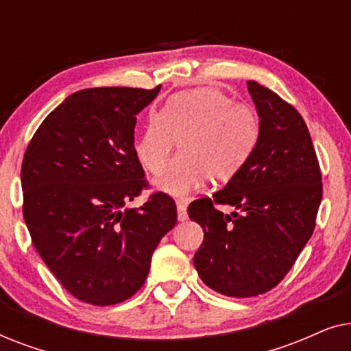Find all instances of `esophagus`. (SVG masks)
Masks as SVG:
<instances>
[{
	"instance_id": "obj_1",
	"label": "esophagus",
	"mask_w": 351,
	"mask_h": 351,
	"mask_svg": "<svg viewBox=\"0 0 351 351\" xmlns=\"http://www.w3.org/2000/svg\"><path fill=\"white\" fill-rule=\"evenodd\" d=\"M177 217H179L180 222H185L189 219V215H186V204L182 203V201L177 203Z\"/></svg>"
}]
</instances>
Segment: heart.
<instances>
[{
    "label": "heart",
    "instance_id": "obj_1",
    "mask_svg": "<svg viewBox=\"0 0 351 351\" xmlns=\"http://www.w3.org/2000/svg\"><path fill=\"white\" fill-rule=\"evenodd\" d=\"M258 138L257 114L246 104L214 88L179 93L162 112L153 113L136 143L138 161L153 176H162L180 141L182 155L161 186L185 196L206 179L225 184L244 166Z\"/></svg>",
    "mask_w": 351,
    "mask_h": 351
}]
</instances>
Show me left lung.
Returning a JSON list of instances; mask_svg holds the SVG:
<instances>
[{
    "label": "left lung",
    "mask_w": 351,
    "mask_h": 351,
    "mask_svg": "<svg viewBox=\"0 0 351 351\" xmlns=\"http://www.w3.org/2000/svg\"><path fill=\"white\" fill-rule=\"evenodd\" d=\"M261 129L256 147L222 190L189 206L204 230L193 263L206 286L238 299L285 280L311 238L323 198L318 156L300 113L265 86L247 81ZM217 204L239 208L232 216Z\"/></svg>",
    "instance_id": "obj_1"
}]
</instances>
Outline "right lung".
<instances>
[{
	"label": "right lung",
	"instance_id": "right-lung-1",
	"mask_svg": "<svg viewBox=\"0 0 351 351\" xmlns=\"http://www.w3.org/2000/svg\"><path fill=\"white\" fill-rule=\"evenodd\" d=\"M93 88L71 94L40 124L22 161V213L32 243L71 295L114 305L141 289L176 201L150 189L134 147L137 113L160 93Z\"/></svg>",
	"mask_w": 351,
	"mask_h": 351
}]
</instances>
